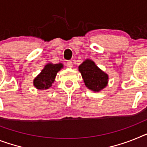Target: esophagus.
Instances as JSON below:
<instances>
[{
	"mask_svg": "<svg viewBox=\"0 0 147 147\" xmlns=\"http://www.w3.org/2000/svg\"><path fill=\"white\" fill-rule=\"evenodd\" d=\"M66 64H67L68 67H69V68H71L72 67V66H73V64H72V62H71V60H68L67 62H66Z\"/></svg>",
	"mask_w": 147,
	"mask_h": 147,
	"instance_id": "obj_1",
	"label": "esophagus"
}]
</instances>
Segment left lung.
<instances>
[{
	"mask_svg": "<svg viewBox=\"0 0 147 147\" xmlns=\"http://www.w3.org/2000/svg\"><path fill=\"white\" fill-rule=\"evenodd\" d=\"M85 85L91 90L98 92L107 86L108 76L98 69L93 61L86 60L78 67Z\"/></svg>",
	"mask_w": 147,
	"mask_h": 147,
	"instance_id": "1",
	"label": "left lung"
}]
</instances>
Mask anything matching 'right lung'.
I'll use <instances>...</instances> for the list:
<instances>
[{"mask_svg":"<svg viewBox=\"0 0 147 147\" xmlns=\"http://www.w3.org/2000/svg\"><path fill=\"white\" fill-rule=\"evenodd\" d=\"M63 68L62 63H48L42 70L41 73L34 80V85L39 90H46L51 87L57 73Z\"/></svg>","mask_w":147,"mask_h":147,"instance_id":"1","label":"right lung"}]
</instances>
